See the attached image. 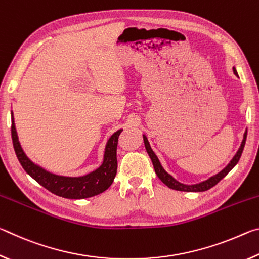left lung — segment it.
<instances>
[{
	"instance_id": "1",
	"label": "left lung",
	"mask_w": 259,
	"mask_h": 259,
	"mask_svg": "<svg viewBox=\"0 0 259 259\" xmlns=\"http://www.w3.org/2000/svg\"><path fill=\"white\" fill-rule=\"evenodd\" d=\"M233 73L235 74L236 76H238V72H236V69L233 67ZM143 138H144V144H145V148L148 153V155H150L151 160H152V163L153 166H154V170L157 175V177L161 179V182L165 184L166 186L169 188H172V190H176V191H182V192H204V191H208L210 188L213 187L216 184H218L219 182L222 181L223 178H224L227 174H229L232 169L234 168L238 163L241 154H242L243 152V148H244V144H245V139H247V130H245V133L243 135V139H242V143H241V145L239 147L238 152H236V154L233 156V159L230 161V163L227 164L224 169L222 170L221 172H218L217 175H214V176L210 177L209 179L204 182H201L199 184H193V185H187V184H183L181 182H178L177 179H175L171 175H169L168 172L165 171L163 166L161 165V162L160 160L157 159V156L153 150L151 148L150 143H148V139L145 135H143Z\"/></svg>"
}]
</instances>
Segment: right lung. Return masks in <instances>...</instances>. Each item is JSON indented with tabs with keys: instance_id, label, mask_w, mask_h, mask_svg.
Listing matches in <instances>:
<instances>
[{
	"instance_id": "right-lung-1",
	"label": "right lung",
	"mask_w": 259,
	"mask_h": 259,
	"mask_svg": "<svg viewBox=\"0 0 259 259\" xmlns=\"http://www.w3.org/2000/svg\"><path fill=\"white\" fill-rule=\"evenodd\" d=\"M122 130L123 129L117 130L107 140L106 146H105L103 163L100 164L99 168L78 177L60 176V175L48 171L41 165L34 163L25 154L23 147L20 145L18 135H17L14 113L11 111V137L16 155L18 157L20 164L23 165L25 171L40 185L54 194L66 199L91 198V196L98 195L106 191L112 185L114 178L116 176V148L117 140H119V136Z\"/></svg>"
}]
</instances>
